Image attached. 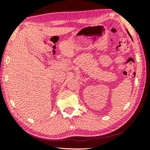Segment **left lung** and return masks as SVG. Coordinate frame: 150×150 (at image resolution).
Returning <instances> with one entry per match:
<instances>
[{
	"mask_svg": "<svg viewBox=\"0 0 150 150\" xmlns=\"http://www.w3.org/2000/svg\"><path fill=\"white\" fill-rule=\"evenodd\" d=\"M127 32H128V35H130V38H132V36H131V35L130 34V33H129V32H128V30H127Z\"/></svg>",
	"mask_w": 150,
	"mask_h": 150,
	"instance_id": "1",
	"label": "left lung"
}]
</instances>
